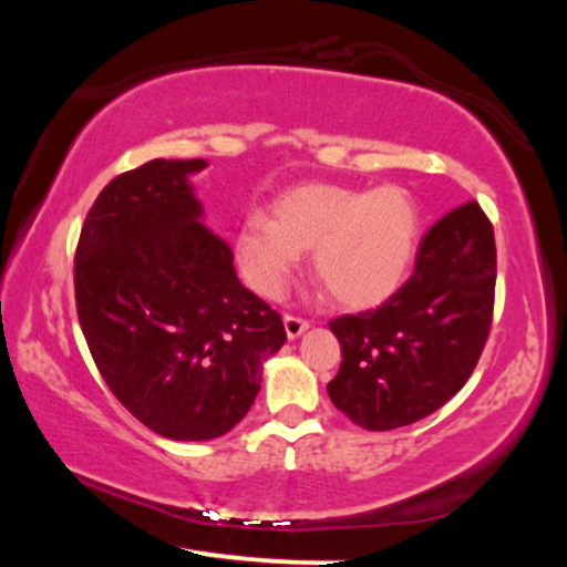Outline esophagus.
<instances>
[{
    "mask_svg": "<svg viewBox=\"0 0 567 567\" xmlns=\"http://www.w3.org/2000/svg\"><path fill=\"white\" fill-rule=\"evenodd\" d=\"M285 330H287V338L290 340H295V338H300V334L310 328V320H305V318H297V315H285Z\"/></svg>",
    "mask_w": 567,
    "mask_h": 567,
    "instance_id": "obj_1",
    "label": "esophagus"
}]
</instances>
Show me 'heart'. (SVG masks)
<instances>
[{"label": "heart", "mask_w": 567, "mask_h": 567, "mask_svg": "<svg viewBox=\"0 0 567 567\" xmlns=\"http://www.w3.org/2000/svg\"><path fill=\"white\" fill-rule=\"evenodd\" d=\"M420 209L408 189L302 182L277 195L270 219L249 217L235 237L247 282L277 297L312 249L315 277L338 305L372 307L398 290L412 265Z\"/></svg>", "instance_id": "heart-1"}]
</instances>
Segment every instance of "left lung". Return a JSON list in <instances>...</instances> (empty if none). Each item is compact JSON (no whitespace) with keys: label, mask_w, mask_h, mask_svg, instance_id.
Wrapping results in <instances>:
<instances>
[{"label":"left lung","mask_w":567,"mask_h":567,"mask_svg":"<svg viewBox=\"0 0 567 567\" xmlns=\"http://www.w3.org/2000/svg\"><path fill=\"white\" fill-rule=\"evenodd\" d=\"M495 233L475 199L422 235L415 267L375 310L330 320L342 362L330 400L354 425L395 430L433 415L473 375L495 310Z\"/></svg>","instance_id":"left-lung-1"}]
</instances>
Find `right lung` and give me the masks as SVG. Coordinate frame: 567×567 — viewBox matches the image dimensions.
I'll use <instances>...</instances> for the list:
<instances>
[{
  "mask_svg": "<svg viewBox=\"0 0 567 567\" xmlns=\"http://www.w3.org/2000/svg\"><path fill=\"white\" fill-rule=\"evenodd\" d=\"M205 159H152L100 192L74 252V302L112 395L169 440H213L247 415L280 312L237 280L187 175Z\"/></svg>",
  "mask_w": 567,
  "mask_h": 567,
  "instance_id": "1",
  "label": "right lung"
}]
</instances>
